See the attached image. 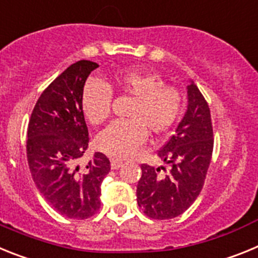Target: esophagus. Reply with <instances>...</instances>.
<instances>
[{"label": "esophagus", "instance_id": "34e87169", "mask_svg": "<svg viewBox=\"0 0 258 258\" xmlns=\"http://www.w3.org/2000/svg\"><path fill=\"white\" fill-rule=\"evenodd\" d=\"M122 165H124V163H122L121 160H116V159H112V160H111V168H112V169H118V168H121Z\"/></svg>", "mask_w": 258, "mask_h": 258}]
</instances>
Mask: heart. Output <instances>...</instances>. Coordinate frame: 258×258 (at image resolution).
<instances>
[{"mask_svg": "<svg viewBox=\"0 0 258 258\" xmlns=\"http://www.w3.org/2000/svg\"><path fill=\"white\" fill-rule=\"evenodd\" d=\"M112 92L133 98L127 118L115 121L97 137V147L116 159L133 156L145 143L147 133L161 136L173 126L182 111V94L166 85L155 72L117 71L109 84L92 81L84 89L83 109L93 125H101L111 115Z\"/></svg>", "mask_w": 258, "mask_h": 258, "instance_id": "obj_1", "label": "heart"}]
</instances>
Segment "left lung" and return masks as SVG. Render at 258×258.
<instances>
[{"instance_id":"1","label":"left lung","mask_w":258,"mask_h":258,"mask_svg":"<svg viewBox=\"0 0 258 258\" xmlns=\"http://www.w3.org/2000/svg\"><path fill=\"white\" fill-rule=\"evenodd\" d=\"M187 111L170 140L157 151L169 166L142 164L137 202L154 220H169L187 211L199 197L213 152L211 109L198 86H187Z\"/></svg>"}]
</instances>
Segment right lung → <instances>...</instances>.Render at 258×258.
Masks as SVG:
<instances>
[{
	"instance_id": "1",
	"label": "right lung",
	"mask_w": 258,
	"mask_h": 258,
	"mask_svg": "<svg viewBox=\"0 0 258 258\" xmlns=\"http://www.w3.org/2000/svg\"><path fill=\"white\" fill-rule=\"evenodd\" d=\"M98 67L84 59L61 72L38 98L27 132V159L36 187L58 213L74 220L97 213L102 181L111 169L102 152L84 168L79 165L89 145L84 86Z\"/></svg>"
}]
</instances>
